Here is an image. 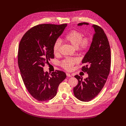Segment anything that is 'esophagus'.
<instances>
[{"instance_id":"obj_1","label":"esophagus","mask_w":126,"mask_h":126,"mask_svg":"<svg viewBox=\"0 0 126 126\" xmlns=\"http://www.w3.org/2000/svg\"><path fill=\"white\" fill-rule=\"evenodd\" d=\"M66 76H67V77H72V75H70V74H68V73H66Z\"/></svg>"}]
</instances>
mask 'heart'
<instances>
[{"label":"heart","instance_id":"b5f03b06","mask_svg":"<svg viewBox=\"0 0 126 126\" xmlns=\"http://www.w3.org/2000/svg\"><path fill=\"white\" fill-rule=\"evenodd\" d=\"M64 39L67 42L70 43L75 47H76L78 51L83 52L88 49L90 47L91 42V37L90 36L83 37V34L76 30L70 31L66 35ZM61 45V41L57 39L53 45V52L55 55H58ZM77 62L76 58H66L61 62V66L67 70H70L73 65Z\"/></svg>","mask_w":126,"mask_h":126}]
</instances>
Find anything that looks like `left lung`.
<instances>
[{"mask_svg":"<svg viewBox=\"0 0 126 126\" xmlns=\"http://www.w3.org/2000/svg\"><path fill=\"white\" fill-rule=\"evenodd\" d=\"M88 25L86 22L80 23ZM90 47L82 60L84 65L82 70L87 72L88 77L83 80L82 77L76 75L78 84L74 88L75 96L83 102H89L96 96L107 81L111 66V50L106 35L104 30L96 25Z\"/></svg>","mask_w":126,"mask_h":126,"instance_id":"left-lung-1","label":"left lung"}]
</instances>
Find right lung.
I'll use <instances>...</instances> for the list:
<instances>
[{
    "instance_id": "add662e5",
    "label": "right lung",
    "mask_w": 126,
    "mask_h": 126,
    "mask_svg": "<svg viewBox=\"0 0 126 126\" xmlns=\"http://www.w3.org/2000/svg\"><path fill=\"white\" fill-rule=\"evenodd\" d=\"M67 24H42L25 32L20 42L18 63L23 83L31 95L45 102L54 98L59 84L66 78L64 72L56 70L49 75L43 67L54 58L53 45Z\"/></svg>"
}]
</instances>
